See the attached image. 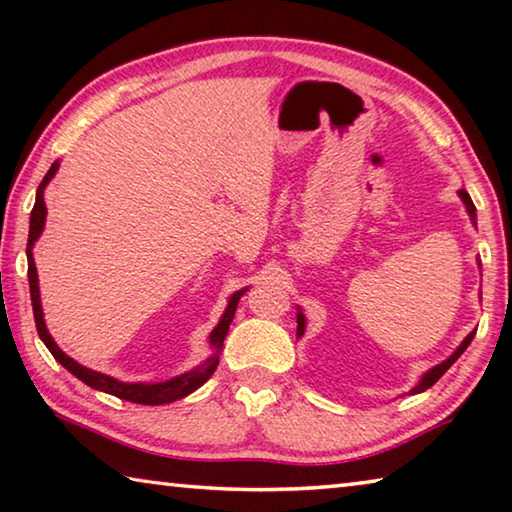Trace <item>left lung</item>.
Segmentation results:
<instances>
[{"label":"left lung","mask_w":512,"mask_h":512,"mask_svg":"<svg viewBox=\"0 0 512 512\" xmlns=\"http://www.w3.org/2000/svg\"><path fill=\"white\" fill-rule=\"evenodd\" d=\"M458 196H461V201L465 203V210H467V214H470V219H472V223L476 225V207H474V203H472V198H470V194H467L465 192V189H458ZM305 316H302V311H298V336H302V334H305ZM474 334L476 332H470V334H467L465 336V339H463V343L461 345H458V348H456V352L452 354V357H449V359H445L443 363H438V366H433L431 370H427V372H424V375H422V379L418 381V386H413L411 388V395H415V393H422V391H427V388H431L433 384H436V381L440 379V377H443L445 375V372L449 370V368H452V363L458 359V357H461V354L467 350V345H470L472 343V339H474Z\"/></svg>","instance_id":"obj_1"}]
</instances>
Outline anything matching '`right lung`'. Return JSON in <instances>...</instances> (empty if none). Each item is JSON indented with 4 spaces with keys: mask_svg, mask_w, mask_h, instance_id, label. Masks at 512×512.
<instances>
[{
    "mask_svg": "<svg viewBox=\"0 0 512 512\" xmlns=\"http://www.w3.org/2000/svg\"><path fill=\"white\" fill-rule=\"evenodd\" d=\"M58 171V162L51 164V169L47 171V176L42 178V183L36 192V205L31 210V221H29V241H27V259H29V291H31V305H33V318H36V327L42 343L47 345L49 352L54 354V359L60 363V366L67 368L74 377H79L83 384H88L94 391H103L108 395H115L119 400L133 402V404H146V406H158V404H169L176 402L180 397H185L189 393H194L196 388H201L207 379L212 377V372L219 366V352L223 348V339L228 334L232 318H235V311L239 305V298L244 296L246 289L235 291L228 300V307H225L223 316L219 320V325L212 329L210 334V345L214 354L207 357L201 366L185 372V375H178L167 381H158V384H126V381H119L115 377L103 375V372L90 370L76 363L72 357L58 348L56 341L51 339L49 329L45 325V316H42V305H40V287H38V271H36V262H33V244H36L42 228H45V219H47V207H45V187L49 185V180L56 176Z\"/></svg>",
    "mask_w": 512,
    "mask_h": 512,
    "instance_id": "obj_1",
    "label": "right lung"
}]
</instances>
